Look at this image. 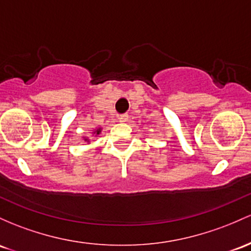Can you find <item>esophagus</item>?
Segmentation results:
<instances>
[{
  "mask_svg": "<svg viewBox=\"0 0 251 251\" xmlns=\"http://www.w3.org/2000/svg\"><path fill=\"white\" fill-rule=\"evenodd\" d=\"M128 118H130V117H128L127 113H124V114H120V115H119V120L123 121V123H125V121H127Z\"/></svg>",
  "mask_w": 251,
  "mask_h": 251,
  "instance_id": "esophagus-1",
  "label": "esophagus"
}]
</instances>
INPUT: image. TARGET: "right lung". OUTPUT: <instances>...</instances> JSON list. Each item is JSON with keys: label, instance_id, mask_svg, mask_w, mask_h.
Wrapping results in <instances>:
<instances>
[{"label": "right lung", "instance_id": "1", "mask_svg": "<svg viewBox=\"0 0 251 251\" xmlns=\"http://www.w3.org/2000/svg\"><path fill=\"white\" fill-rule=\"evenodd\" d=\"M100 132H101V130H100V128H99V130H96V133H100ZM85 140H87V139H85Z\"/></svg>", "mask_w": 251, "mask_h": 251}]
</instances>
